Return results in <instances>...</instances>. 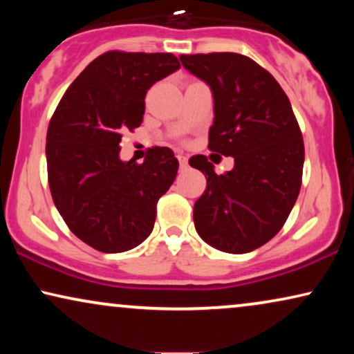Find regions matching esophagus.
<instances>
[{
	"label": "esophagus",
	"instance_id": "esophagus-1",
	"mask_svg": "<svg viewBox=\"0 0 354 354\" xmlns=\"http://www.w3.org/2000/svg\"><path fill=\"white\" fill-rule=\"evenodd\" d=\"M177 159H178V164H180V169H187V166H188L187 156H183V154L178 153L177 154Z\"/></svg>",
	"mask_w": 354,
	"mask_h": 354
}]
</instances>
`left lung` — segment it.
Masks as SVG:
<instances>
[{"label": "left lung", "instance_id": "left-lung-1", "mask_svg": "<svg viewBox=\"0 0 354 354\" xmlns=\"http://www.w3.org/2000/svg\"><path fill=\"white\" fill-rule=\"evenodd\" d=\"M180 61L212 91L209 149L235 161L221 176L206 156L188 161L206 177L193 207L195 229L212 248L250 253L277 235L293 209L304 164L301 130L282 86L250 57L211 53Z\"/></svg>", "mask_w": 354, "mask_h": 354}]
</instances>
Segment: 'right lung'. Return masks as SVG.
<instances>
[{"instance_id": "right-lung-1", "label": "right lung", "mask_w": 354, "mask_h": 354, "mask_svg": "<svg viewBox=\"0 0 354 354\" xmlns=\"http://www.w3.org/2000/svg\"><path fill=\"white\" fill-rule=\"evenodd\" d=\"M180 69L171 53L108 51L66 90L46 133L48 183L72 234L103 253H122L148 239L158 200L178 161L153 148L143 164L119 158L124 130L140 127L145 96Z\"/></svg>"}]
</instances>
